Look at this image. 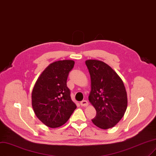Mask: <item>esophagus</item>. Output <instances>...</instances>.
<instances>
[{
    "label": "esophagus",
    "instance_id": "obj_1",
    "mask_svg": "<svg viewBox=\"0 0 156 156\" xmlns=\"http://www.w3.org/2000/svg\"><path fill=\"white\" fill-rule=\"evenodd\" d=\"M80 105H81L82 107H87L89 105V103L87 100H83L80 102Z\"/></svg>",
    "mask_w": 156,
    "mask_h": 156
}]
</instances>
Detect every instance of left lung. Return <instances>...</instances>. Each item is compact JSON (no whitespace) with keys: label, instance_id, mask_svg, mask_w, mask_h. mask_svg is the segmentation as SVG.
I'll use <instances>...</instances> for the list:
<instances>
[{"label":"left lung","instance_id":"obj_1","mask_svg":"<svg viewBox=\"0 0 156 156\" xmlns=\"http://www.w3.org/2000/svg\"><path fill=\"white\" fill-rule=\"evenodd\" d=\"M90 76L89 101L96 111L93 123L102 129L113 127L123 117L127 108V94L123 80L107 63L85 61Z\"/></svg>","mask_w":156,"mask_h":156}]
</instances>
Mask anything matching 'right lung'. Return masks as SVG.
Masks as SVG:
<instances>
[{
	"label": "right lung",
	"instance_id": "right-lung-1",
	"mask_svg": "<svg viewBox=\"0 0 156 156\" xmlns=\"http://www.w3.org/2000/svg\"><path fill=\"white\" fill-rule=\"evenodd\" d=\"M74 65L71 60L53 62L44 69L33 87V111L50 128L59 127L66 123L76 108L67 87L68 74Z\"/></svg>",
	"mask_w": 156,
	"mask_h": 156
}]
</instances>
